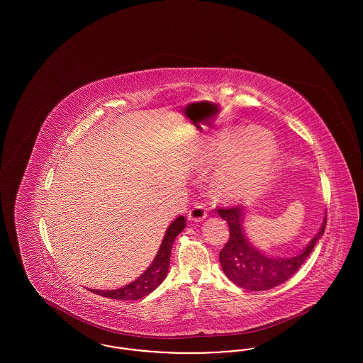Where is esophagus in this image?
<instances>
[{
    "mask_svg": "<svg viewBox=\"0 0 363 363\" xmlns=\"http://www.w3.org/2000/svg\"><path fill=\"white\" fill-rule=\"evenodd\" d=\"M206 218H207V209L204 208V206H194V207L190 209L189 213H188V219H189L190 222L200 223Z\"/></svg>",
    "mask_w": 363,
    "mask_h": 363,
    "instance_id": "obj_1",
    "label": "esophagus"
}]
</instances>
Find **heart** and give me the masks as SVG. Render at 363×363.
Here are the masks:
<instances>
[{"label": "heart", "mask_w": 363, "mask_h": 363, "mask_svg": "<svg viewBox=\"0 0 363 363\" xmlns=\"http://www.w3.org/2000/svg\"><path fill=\"white\" fill-rule=\"evenodd\" d=\"M241 143L228 154L212 175L218 197L243 203L259 196L277 172L280 148L275 135L262 128H242L235 138Z\"/></svg>", "instance_id": "1"}]
</instances>
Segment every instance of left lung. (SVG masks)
Segmentation results:
<instances>
[{"instance_id": "obj_1", "label": "left lung", "mask_w": 363, "mask_h": 363, "mask_svg": "<svg viewBox=\"0 0 363 363\" xmlns=\"http://www.w3.org/2000/svg\"><path fill=\"white\" fill-rule=\"evenodd\" d=\"M218 213L230 227V238L219 253L222 269L234 284L249 291L274 289L293 277L324 235L327 225L325 215L318 233L299 253L289 257H274L257 249L246 237L243 227L246 212L243 208L218 209Z\"/></svg>"}]
</instances>
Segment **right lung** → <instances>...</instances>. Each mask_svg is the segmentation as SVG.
<instances>
[{"instance_id":"1","label":"right lung","mask_w":363,"mask_h":363,"mask_svg":"<svg viewBox=\"0 0 363 363\" xmlns=\"http://www.w3.org/2000/svg\"><path fill=\"white\" fill-rule=\"evenodd\" d=\"M185 228V218L178 216L172 225H169L166 234L163 237V241L160 243V247L156 253L155 259L151 262V265L141 274L140 277L133 280L132 283L123 286L117 290H94L89 291L98 295H102L110 299H122V301H136L141 299L143 296L152 293L156 287L160 286V283L164 280V277L169 272L170 267V255L172 247L177 235Z\"/></svg>"}]
</instances>
